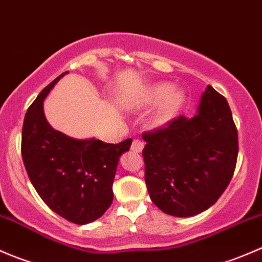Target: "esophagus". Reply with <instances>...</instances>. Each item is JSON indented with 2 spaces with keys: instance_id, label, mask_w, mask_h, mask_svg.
<instances>
[{
  "instance_id": "34e87169",
  "label": "esophagus",
  "mask_w": 262,
  "mask_h": 262,
  "mask_svg": "<svg viewBox=\"0 0 262 262\" xmlns=\"http://www.w3.org/2000/svg\"><path fill=\"white\" fill-rule=\"evenodd\" d=\"M142 149H144V142L140 141V140H134L131 145V150L135 151V152H141Z\"/></svg>"
}]
</instances>
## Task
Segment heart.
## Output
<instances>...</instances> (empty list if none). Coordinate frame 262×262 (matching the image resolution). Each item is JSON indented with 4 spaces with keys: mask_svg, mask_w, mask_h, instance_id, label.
Returning a JSON list of instances; mask_svg holds the SVG:
<instances>
[{
    "mask_svg": "<svg viewBox=\"0 0 262 262\" xmlns=\"http://www.w3.org/2000/svg\"><path fill=\"white\" fill-rule=\"evenodd\" d=\"M183 102L184 92L174 90V85L164 82L150 84L137 98V104L142 108L158 106L150 120L154 127H160L170 122L179 111Z\"/></svg>",
    "mask_w": 262,
    "mask_h": 262,
    "instance_id": "b5f03b06",
    "label": "heart"
}]
</instances>
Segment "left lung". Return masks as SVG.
<instances>
[{"mask_svg": "<svg viewBox=\"0 0 262 262\" xmlns=\"http://www.w3.org/2000/svg\"><path fill=\"white\" fill-rule=\"evenodd\" d=\"M142 139L145 183L152 203L166 214H199L230 184L238 136L227 101L211 85L202 93L196 115L180 116Z\"/></svg>", "mask_w": 262, "mask_h": 262, "instance_id": "1", "label": "left lung"}]
</instances>
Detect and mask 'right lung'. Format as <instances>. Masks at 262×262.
<instances>
[{"instance_id": "right-lung-1", "label": "right lung", "mask_w": 262, "mask_h": 262, "mask_svg": "<svg viewBox=\"0 0 262 262\" xmlns=\"http://www.w3.org/2000/svg\"><path fill=\"white\" fill-rule=\"evenodd\" d=\"M54 79L29 107L23 126L21 154L30 182L48 207L75 225L103 215L113 201V180L121 155L132 140L120 144L73 139L54 130L44 113V101Z\"/></svg>"}]
</instances>
